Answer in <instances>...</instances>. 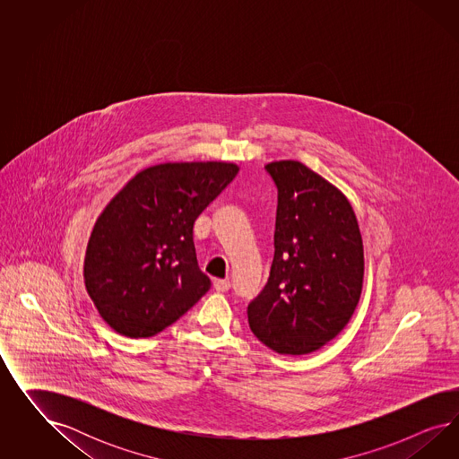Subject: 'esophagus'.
<instances>
[{
	"label": "esophagus",
	"instance_id": "obj_1",
	"mask_svg": "<svg viewBox=\"0 0 459 459\" xmlns=\"http://www.w3.org/2000/svg\"><path fill=\"white\" fill-rule=\"evenodd\" d=\"M213 288L217 291H229L230 290V281L229 279H213Z\"/></svg>",
	"mask_w": 459,
	"mask_h": 459
}]
</instances>
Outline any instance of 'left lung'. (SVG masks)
<instances>
[{
	"mask_svg": "<svg viewBox=\"0 0 459 459\" xmlns=\"http://www.w3.org/2000/svg\"><path fill=\"white\" fill-rule=\"evenodd\" d=\"M265 169L278 186L274 259L247 306L249 326L281 355H306L333 340L360 301V227L347 196L311 168L281 160Z\"/></svg>",
	"mask_w": 459,
	"mask_h": 459,
	"instance_id": "8db88e82",
	"label": "left lung"
}]
</instances>
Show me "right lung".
<instances>
[{"mask_svg": "<svg viewBox=\"0 0 459 459\" xmlns=\"http://www.w3.org/2000/svg\"><path fill=\"white\" fill-rule=\"evenodd\" d=\"M237 173L227 161L161 163L112 196L89 237L83 282L116 333L154 336L209 291L194 223Z\"/></svg>", "mask_w": 459, "mask_h": 459, "instance_id": "right-lung-1", "label": "right lung"}]
</instances>
